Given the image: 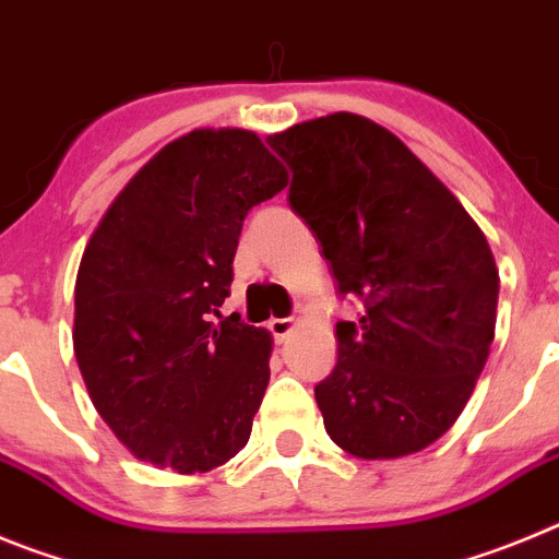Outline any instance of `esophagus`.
Wrapping results in <instances>:
<instances>
[{
    "label": "esophagus",
    "mask_w": 559,
    "mask_h": 559,
    "mask_svg": "<svg viewBox=\"0 0 559 559\" xmlns=\"http://www.w3.org/2000/svg\"><path fill=\"white\" fill-rule=\"evenodd\" d=\"M294 328H296V319H271L269 322V330L271 335H274L276 344H283V341L294 333Z\"/></svg>",
    "instance_id": "1"
}]
</instances>
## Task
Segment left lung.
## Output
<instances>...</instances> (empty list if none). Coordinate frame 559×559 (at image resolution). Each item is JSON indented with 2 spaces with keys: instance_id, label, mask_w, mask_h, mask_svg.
I'll use <instances>...</instances> for the list:
<instances>
[{
  "instance_id": "left-lung-1",
  "label": "left lung",
  "mask_w": 559,
  "mask_h": 559,
  "mask_svg": "<svg viewBox=\"0 0 559 559\" xmlns=\"http://www.w3.org/2000/svg\"><path fill=\"white\" fill-rule=\"evenodd\" d=\"M358 322L316 383L335 445L358 459L423 451L456 423L496 335L498 269L456 195L392 131L330 114L269 136Z\"/></svg>"
}]
</instances>
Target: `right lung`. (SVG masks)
<instances>
[{"mask_svg":"<svg viewBox=\"0 0 559 559\" xmlns=\"http://www.w3.org/2000/svg\"><path fill=\"white\" fill-rule=\"evenodd\" d=\"M285 185L257 133L201 128L162 147L88 240L75 358L97 414L142 462L206 473L249 442L271 335L221 305L243 218Z\"/></svg>","mask_w":559,"mask_h":559,"instance_id":"add662e5","label":"right lung"}]
</instances>
